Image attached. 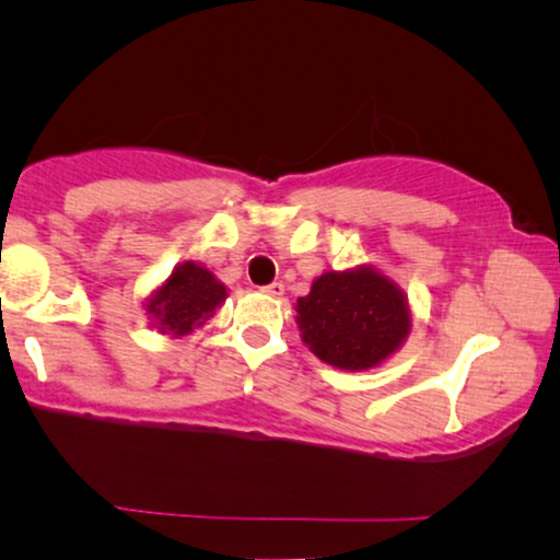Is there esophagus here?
<instances>
[{"instance_id": "34e87169", "label": "esophagus", "mask_w": 560, "mask_h": 560, "mask_svg": "<svg viewBox=\"0 0 560 560\" xmlns=\"http://www.w3.org/2000/svg\"><path fill=\"white\" fill-rule=\"evenodd\" d=\"M267 295H272V298H280L282 293H285V285H282V282H270V285H265L262 288Z\"/></svg>"}]
</instances>
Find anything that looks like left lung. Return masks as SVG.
I'll return each instance as SVG.
<instances>
[{
	"label": "left lung",
	"mask_w": 560,
	"mask_h": 560,
	"mask_svg": "<svg viewBox=\"0 0 560 560\" xmlns=\"http://www.w3.org/2000/svg\"><path fill=\"white\" fill-rule=\"evenodd\" d=\"M295 311L305 347L339 370L377 366L410 334L408 298L372 267L324 272Z\"/></svg>",
	"instance_id": "left-lung-1"
}]
</instances>
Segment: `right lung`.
Wrapping results in <instances>:
<instances>
[{
	"label": "right lung",
	"mask_w": 560,
	"mask_h": 560,
	"mask_svg": "<svg viewBox=\"0 0 560 560\" xmlns=\"http://www.w3.org/2000/svg\"><path fill=\"white\" fill-rule=\"evenodd\" d=\"M224 301L226 288L206 267L183 262L150 298L148 313L155 318L160 334L183 336L203 326Z\"/></svg>",
	"instance_id": "right-lung-1"
}]
</instances>
